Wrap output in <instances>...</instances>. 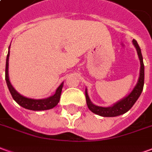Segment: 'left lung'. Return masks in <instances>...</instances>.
<instances>
[{
	"label": "left lung",
	"mask_w": 152,
	"mask_h": 152,
	"mask_svg": "<svg viewBox=\"0 0 152 152\" xmlns=\"http://www.w3.org/2000/svg\"><path fill=\"white\" fill-rule=\"evenodd\" d=\"M133 45L136 48L137 50V56L140 61V72H139V77L137 80V82L136 86H134L133 90L131 91L126 97L124 99H121L120 101L114 103L111 107H100L94 104L91 100L89 99V94L87 92V88L86 89V98L87 106L89 109L96 115H99L103 117H114V116H118L124 114L127 112L129 110L132 108V107L136 102L138 98L140 97L141 94L142 92L144 86V64L143 59H142V55L141 52V49L138 44L135 40H133Z\"/></svg>",
	"instance_id": "1"
}]
</instances>
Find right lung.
<instances>
[{
  "instance_id": "right-lung-1",
  "label": "right lung",
  "mask_w": 152,
  "mask_h": 152,
  "mask_svg": "<svg viewBox=\"0 0 152 152\" xmlns=\"http://www.w3.org/2000/svg\"><path fill=\"white\" fill-rule=\"evenodd\" d=\"M10 49V45L9 47L8 54H7V57H6L5 80H6V84H7V86H8V89L10 94H11L14 100L18 103V105H20L21 107L26 109H28V110H31V111H45V110H49V109L53 108L59 102L60 96H61V93H62V89H63V82L57 88L56 91H55L53 95L50 96V97H48L46 99H35L23 96L18 91H16V89L13 87L10 81V78H9Z\"/></svg>"
}]
</instances>
